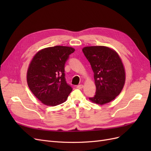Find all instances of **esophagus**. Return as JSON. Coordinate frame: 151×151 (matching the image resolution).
<instances>
[{
  "mask_svg": "<svg viewBox=\"0 0 151 151\" xmlns=\"http://www.w3.org/2000/svg\"><path fill=\"white\" fill-rule=\"evenodd\" d=\"M83 87H84V86L83 84H79V85H78V86H77V88L81 89L82 88H83Z\"/></svg>",
  "mask_w": 151,
  "mask_h": 151,
  "instance_id": "1",
  "label": "esophagus"
}]
</instances>
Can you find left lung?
<instances>
[{
  "label": "left lung",
  "mask_w": 151,
  "mask_h": 151,
  "mask_svg": "<svg viewBox=\"0 0 151 151\" xmlns=\"http://www.w3.org/2000/svg\"><path fill=\"white\" fill-rule=\"evenodd\" d=\"M94 72L96 94L93 103L104 104L119 95L125 81V69L116 52L106 47H87L83 49Z\"/></svg>",
  "instance_id": "left-lung-1"
}]
</instances>
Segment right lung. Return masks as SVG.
Wrapping results in <instances>:
<instances>
[{
  "instance_id": "right-lung-1",
  "label": "right lung",
  "mask_w": 151,
  "mask_h": 151,
  "mask_svg": "<svg viewBox=\"0 0 151 151\" xmlns=\"http://www.w3.org/2000/svg\"><path fill=\"white\" fill-rule=\"evenodd\" d=\"M72 47L55 46L40 50L31 62L27 82L40 101L54 106L65 102L72 90L65 79V64L74 52Z\"/></svg>"
}]
</instances>
